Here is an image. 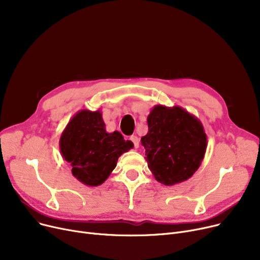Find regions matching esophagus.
Wrapping results in <instances>:
<instances>
[{
    "label": "esophagus",
    "mask_w": 260,
    "mask_h": 260,
    "mask_svg": "<svg viewBox=\"0 0 260 260\" xmlns=\"http://www.w3.org/2000/svg\"><path fill=\"white\" fill-rule=\"evenodd\" d=\"M131 141L134 143V145H135V147L136 148H138L139 147V142H140V140H139V138L137 137V136H135V135H133V136H131Z\"/></svg>",
    "instance_id": "34e87169"
}]
</instances>
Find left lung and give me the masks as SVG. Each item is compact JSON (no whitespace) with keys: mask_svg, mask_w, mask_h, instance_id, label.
<instances>
[{"mask_svg":"<svg viewBox=\"0 0 260 260\" xmlns=\"http://www.w3.org/2000/svg\"><path fill=\"white\" fill-rule=\"evenodd\" d=\"M147 124L148 133L141 143L155 179L169 186L189 179L199 169L208 146L201 121L180 106L155 105Z\"/></svg>","mask_w":260,"mask_h":260,"instance_id":"left-lung-1","label":"left lung"}]
</instances>
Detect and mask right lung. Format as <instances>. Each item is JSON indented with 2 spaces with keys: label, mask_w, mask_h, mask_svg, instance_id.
<instances>
[{
  "label": "right lung",
  "mask_w": 260,
  "mask_h": 260,
  "mask_svg": "<svg viewBox=\"0 0 260 260\" xmlns=\"http://www.w3.org/2000/svg\"><path fill=\"white\" fill-rule=\"evenodd\" d=\"M59 145L73 176L87 186L102 184L116 168L119 157L134 147L118 131L106 132L100 109L79 111L62 132Z\"/></svg>",
  "instance_id": "1"
}]
</instances>
